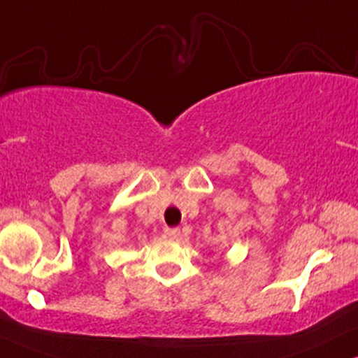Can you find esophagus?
I'll use <instances>...</instances> for the list:
<instances>
[{
    "mask_svg": "<svg viewBox=\"0 0 358 358\" xmlns=\"http://www.w3.org/2000/svg\"><path fill=\"white\" fill-rule=\"evenodd\" d=\"M164 236L170 239H178L182 236V233H180L178 227H168V229H164Z\"/></svg>",
    "mask_w": 358,
    "mask_h": 358,
    "instance_id": "34e87169",
    "label": "esophagus"
}]
</instances>
